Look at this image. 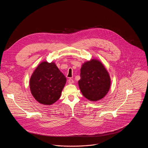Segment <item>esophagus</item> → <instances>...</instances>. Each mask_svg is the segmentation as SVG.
Segmentation results:
<instances>
[{
  "mask_svg": "<svg viewBox=\"0 0 148 148\" xmlns=\"http://www.w3.org/2000/svg\"><path fill=\"white\" fill-rule=\"evenodd\" d=\"M68 83H69V84H73V83H74L73 79H71V78H69L68 79Z\"/></svg>",
  "mask_w": 148,
  "mask_h": 148,
  "instance_id": "obj_1",
  "label": "esophagus"
}]
</instances>
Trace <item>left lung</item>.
I'll return each mask as SVG.
<instances>
[{"label":"left lung","instance_id":"left-lung-1","mask_svg":"<svg viewBox=\"0 0 148 148\" xmlns=\"http://www.w3.org/2000/svg\"><path fill=\"white\" fill-rule=\"evenodd\" d=\"M78 84L84 97L97 101L104 97L109 91L110 78L103 64L93 59L82 65Z\"/></svg>","mask_w":148,"mask_h":148}]
</instances>
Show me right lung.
<instances>
[{
    "instance_id": "1",
    "label": "right lung",
    "mask_w": 148,
    "mask_h": 148,
    "mask_svg": "<svg viewBox=\"0 0 148 148\" xmlns=\"http://www.w3.org/2000/svg\"><path fill=\"white\" fill-rule=\"evenodd\" d=\"M66 79L54 63L40 64L30 80V91L40 103L51 105L61 95Z\"/></svg>"
}]
</instances>
